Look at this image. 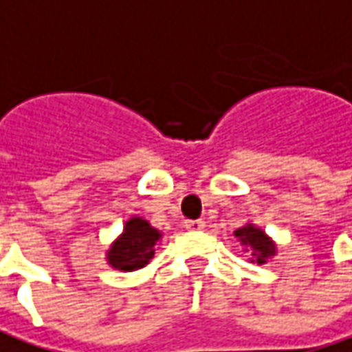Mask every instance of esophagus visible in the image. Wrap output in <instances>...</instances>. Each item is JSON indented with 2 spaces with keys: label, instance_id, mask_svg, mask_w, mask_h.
I'll return each mask as SVG.
<instances>
[{
  "label": "esophagus",
  "instance_id": "34e87169",
  "mask_svg": "<svg viewBox=\"0 0 352 352\" xmlns=\"http://www.w3.org/2000/svg\"><path fill=\"white\" fill-rule=\"evenodd\" d=\"M204 226H206L204 220H187V222H185V228L190 230V232H199V230H202Z\"/></svg>",
  "mask_w": 352,
  "mask_h": 352
}]
</instances>
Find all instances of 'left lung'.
<instances>
[{
	"mask_svg": "<svg viewBox=\"0 0 352 352\" xmlns=\"http://www.w3.org/2000/svg\"><path fill=\"white\" fill-rule=\"evenodd\" d=\"M236 237L241 241L245 251H251V255H253L251 263L263 265V263H267L269 257H273L276 253V245L273 243V239L257 226L248 224L239 228V230H236Z\"/></svg>",
	"mask_w": 352,
	"mask_h": 352,
	"instance_id": "left-lung-1",
	"label": "left lung"
}]
</instances>
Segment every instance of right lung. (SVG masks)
I'll list each match as a JSON object with an SVG mask.
<instances>
[{
  "mask_svg": "<svg viewBox=\"0 0 352 352\" xmlns=\"http://www.w3.org/2000/svg\"><path fill=\"white\" fill-rule=\"evenodd\" d=\"M162 234L150 226L148 220L134 216L130 218L122 234L113 241L107 251V261L113 269L118 271H136L146 267L155 255V248Z\"/></svg>",
  "mask_w": 352,
  "mask_h": 352,
  "instance_id": "right-lung-1",
  "label": "right lung"
}]
</instances>
